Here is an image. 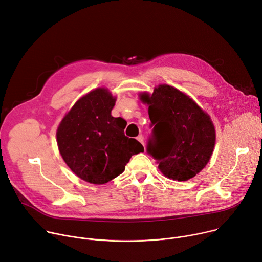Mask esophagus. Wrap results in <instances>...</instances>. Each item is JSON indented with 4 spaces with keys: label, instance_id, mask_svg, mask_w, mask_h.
I'll return each mask as SVG.
<instances>
[{
    "label": "esophagus",
    "instance_id": "1",
    "mask_svg": "<svg viewBox=\"0 0 262 262\" xmlns=\"http://www.w3.org/2000/svg\"><path fill=\"white\" fill-rule=\"evenodd\" d=\"M137 140L141 143V144H143V146L145 145V142H144V137L142 136V135H139L138 137H137Z\"/></svg>",
    "mask_w": 262,
    "mask_h": 262
}]
</instances>
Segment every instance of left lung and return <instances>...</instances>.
<instances>
[{
  "label": "left lung",
  "mask_w": 262,
  "mask_h": 262,
  "mask_svg": "<svg viewBox=\"0 0 262 262\" xmlns=\"http://www.w3.org/2000/svg\"><path fill=\"white\" fill-rule=\"evenodd\" d=\"M149 104L152 127L147 154L159 163L163 174L184 181L198 174L208 163L215 143L214 126L209 116L188 95L169 85H160Z\"/></svg>",
  "instance_id": "obj_1"
}]
</instances>
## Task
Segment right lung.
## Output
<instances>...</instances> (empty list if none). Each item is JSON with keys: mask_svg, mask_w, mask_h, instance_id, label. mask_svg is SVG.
Returning <instances> with one entry per match:
<instances>
[{"mask_svg": "<svg viewBox=\"0 0 262 262\" xmlns=\"http://www.w3.org/2000/svg\"><path fill=\"white\" fill-rule=\"evenodd\" d=\"M116 98L104 88L80 98L65 115L57 130L60 154L81 179L103 184L120 175L132 156L143 145L124 135L126 121L111 112Z\"/></svg>", "mask_w": 262, "mask_h": 262, "instance_id": "obj_1", "label": "right lung"}]
</instances>
